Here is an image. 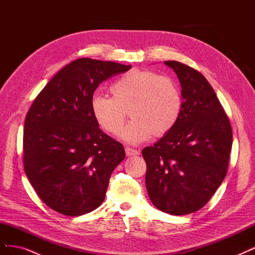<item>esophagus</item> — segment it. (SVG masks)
Listing matches in <instances>:
<instances>
[{"label":"esophagus","instance_id":"esophagus-1","mask_svg":"<svg viewBox=\"0 0 255 255\" xmlns=\"http://www.w3.org/2000/svg\"><path fill=\"white\" fill-rule=\"evenodd\" d=\"M126 154L127 156H136V155H139V151L134 150L132 148H126Z\"/></svg>","mask_w":255,"mask_h":255}]
</instances>
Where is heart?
<instances>
[{"label": "heart", "mask_w": 255, "mask_h": 255, "mask_svg": "<svg viewBox=\"0 0 255 255\" xmlns=\"http://www.w3.org/2000/svg\"><path fill=\"white\" fill-rule=\"evenodd\" d=\"M112 98L92 97L91 115L97 125L112 135L123 127L126 111L130 120L120 135L129 144H138L155 134L170 132L182 111L181 92L175 83L153 71L134 69L116 80L111 86Z\"/></svg>", "instance_id": "1"}]
</instances>
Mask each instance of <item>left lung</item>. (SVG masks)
Instances as JSON below:
<instances>
[{"label":"left lung","mask_w":255,"mask_h":255,"mask_svg":"<svg viewBox=\"0 0 255 255\" xmlns=\"http://www.w3.org/2000/svg\"><path fill=\"white\" fill-rule=\"evenodd\" d=\"M165 65L180 81L182 111L170 132L142 150L145 186L154 206L181 216L202 208L225 180L232 128L201 73L179 61Z\"/></svg>","instance_id":"obj_1"}]
</instances>
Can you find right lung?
<instances>
[{
    "mask_svg": "<svg viewBox=\"0 0 255 255\" xmlns=\"http://www.w3.org/2000/svg\"><path fill=\"white\" fill-rule=\"evenodd\" d=\"M132 66L79 58L37 96L23 133L24 170L52 210L82 216L102 204L110 177L126 157L123 145L100 129L90 102L99 84Z\"/></svg>",
    "mask_w": 255,
    "mask_h": 255,
    "instance_id": "obj_1",
    "label": "right lung"
}]
</instances>
